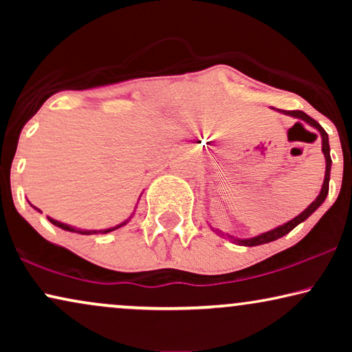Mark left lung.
I'll use <instances>...</instances> for the list:
<instances>
[{
	"label": "left lung",
	"mask_w": 352,
	"mask_h": 352,
	"mask_svg": "<svg viewBox=\"0 0 352 352\" xmlns=\"http://www.w3.org/2000/svg\"><path fill=\"white\" fill-rule=\"evenodd\" d=\"M272 110H277V112H280L283 115H288V117H293L296 120H301V122H305L309 124V126L316 128L317 131L320 133V138H322V153H324L325 157V176H324V182H322V187H320V192L319 195L316 197V200L312 201V204L307 206L305 211H301L300 214L295 216V218L288 221L285 224H280L277 226V228H274L271 230H267V232H263V234H258L254 235V237H250V239H239V237H232V235L229 234H224L221 232L219 229H214L211 228V230H214L216 234L221 235V237H226L229 239L230 242L235 243V245H242V247H256V245H264V243H269V242H274V240L283 237V235H287L290 230H293L296 228L298 224H301L302 221H306L309 216L314 213V211L319 208V206L324 204L327 195H329V182H330V170H331V158H330V144H329V134L325 133V129L320 126L319 123L316 122L314 118H311L309 115H306L305 112H301V110H280V109H274ZM300 124V123H296Z\"/></svg>",
	"instance_id": "8db88e82"
}]
</instances>
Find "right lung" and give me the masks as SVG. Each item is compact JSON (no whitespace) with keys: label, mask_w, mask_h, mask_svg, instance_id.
Masks as SVG:
<instances>
[{"label":"right lung","mask_w":352,"mask_h":352,"mask_svg":"<svg viewBox=\"0 0 352 352\" xmlns=\"http://www.w3.org/2000/svg\"><path fill=\"white\" fill-rule=\"evenodd\" d=\"M28 204H30V201H28ZM32 205V204H30ZM33 206V205H32ZM33 208H35L36 211H40L36 208V206H33ZM41 213V211H40ZM134 216V213L129 216L128 219H124L123 223H120V224H117V226H113V228H107V229H91V230H88V229H78V228H74V226H70V224H65V223H60V221H57V219H54V218H51V216H46L47 219H50V223H52L54 226H57V228H60V229H64V230H69V232H76V234H81V235H91V234H109V232H112V230H115V229H120L122 228V226H124V224H128L129 221H131V218Z\"/></svg>","instance_id":"1"}]
</instances>
